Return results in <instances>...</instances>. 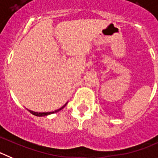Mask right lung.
I'll return each instance as SVG.
<instances>
[{"label":"right lung","mask_w":158,"mask_h":158,"mask_svg":"<svg viewBox=\"0 0 158 158\" xmlns=\"http://www.w3.org/2000/svg\"><path fill=\"white\" fill-rule=\"evenodd\" d=\"M67 104H68V102L66 103V104H64V105H63L62 107H60V108H59V109L54 110V111H51V112H35V111H32V110H29V111L31 113V114H33V115L38 116V117H43V116H48V115H49V114H54V113H57V112H58V111H60V110H61V109H63L64 107H65V105Z\"/></svg>","instance_id":"right-lung-1"}]
</instances>
